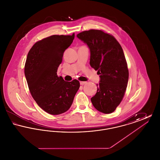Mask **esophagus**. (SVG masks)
Instances as JSON below:
<instances>
[{
    "label": "esophagus",
    "instance_id": "1",
    "mask_svg": "<svg viewBox=\"0 0 160 160\" xmlns=\"http://www.w3.org/2000/svg\"><path fill=\"white\" fill-rule=\"evenodd\" d=\"M86 83H87L86 82H80V83L81 85H84V84H85Z\"/></svg>",
    "mask_w": 160,
    "mask_h": 160
}]
</instances>
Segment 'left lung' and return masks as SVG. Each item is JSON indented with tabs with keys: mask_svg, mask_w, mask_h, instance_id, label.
<instances>
[{
	"mask_svg": "<svg viewBox=\"0 0 160 160\" xmlns=\"http://www.w3.org/2000/svg\"><path fill=\"white\" fill-rule=\"evenodd\" d=\"M77 37L89 47L90 65L100 75L92 103L100 112L113 113L123 98L129 76L122 47L113 36L101 30L83 31Z\"/></svg>",
	"mask_w": 160,
	"mask_h": 160,
	"instance_id": "8db88e82",
	"label": "left lung"
}]
</instances>
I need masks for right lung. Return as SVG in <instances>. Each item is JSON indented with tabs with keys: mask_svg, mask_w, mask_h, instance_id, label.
Returning <instances> with one entry per match:
<instances>
[{
	"mask_svg": "<svg viewBox=\"0 0 160 160\" xmlns=\"http://www.w3.org/2000/svg\"><path fill=\"white\" fill-rule=\"evenodd\" d=\"M72 35H54L37 41L28 54L24 74L31 95L39 106L53 115L63 113L71 106L80 82H65L57 75L63 54L74 39Z\"/></svg>",
	"mask_w": 160,
	"mask_h": 160,
	"instance_id": "obj_1",
	"label": "right lung"
}]
</instances>
